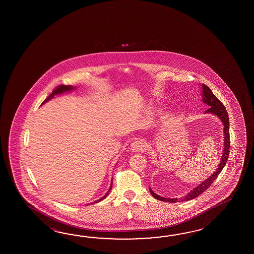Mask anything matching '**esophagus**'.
Wrapping results in <instances>:
<instances>
[{"mask_svg":"<svg viewBox=\"0 0 254 254\" xmlns=\"http://www.w3.org/2000/svg\"><path fill=\"white\" fill-rule=\"evenodd\" d=\"M130 150L132 151H145L148 150V145L144 140L138 139L131 142Z\"/></svg>","mask_w":254,"mask_h":254,"instance_id":"obj_1","label":"esophagus"}]
</instances>
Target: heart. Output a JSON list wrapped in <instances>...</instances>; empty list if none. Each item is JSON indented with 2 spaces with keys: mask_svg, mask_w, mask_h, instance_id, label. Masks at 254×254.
I'll use <instances>...</instances> for the list:
<instances>
[{
  "mask_svg": "<svg viewBox=\"0 0 254 254\" xmlns=\"http://www.w3.org/2000/svg\"><path fill=\"white\" fill-rule=\"evenodd\" d=\"M153 116H154V112H151V111H150V112L148 113V117L151 118V117H153Z\"/></svg>",
  "mask_w": 254,
  "mask_h": 254,
  "instance_id": "heart-1",
  "label": "heart"
}]
</instances>
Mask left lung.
Wrapping results in <instances>:
<instances>
[{"label": "left lung", "mask_w": 254, "mask_h": 254, "mask_svg": "<svg viewBox=\"0 0 254 254\" xmlns=\"http://www.w3.org/2000/svg\"><path fill=\"white\" fill-rule=\"evenodd\" d=\"M202 101L203 103L209 105L210 108L206 111V113H211V114H215L216 116H218L221 119L222 124L224 125V151H223V154L221 157V161L219 164V167L216 170L215 173H213L211 176L209 178L203 181L202 184H200L199 186H197L193 190H191L190 193L186 195L184 198L182 199H167V198H163L156 193H154L151 188H150V192L151 195L157 199V200H162V201H167V202H178V201H182V200H190L191 199H194L197 196L201 194L203 191H205L206 190L208 189L211 186L212 183L215 181L218 175L220 174L223 167L226 164L228 157H229V152H230V124H229V115L227 113L226 108L223 105V103H221V101L216 97L215 95L212 93L211 89L209 87L202 84Z\"/></svg>", "instance_id": "8db88e82"}]
</instances>
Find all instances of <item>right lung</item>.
Masks as SVG:
<instances>
[{"label":"right lung","instance_id":"1","mask_svg":"<svg viewBox=\"0 0 254 254\" xmlns=\"http://www.w3.org/2000/svg\"><path fill=\"white\" fill-rule=\"evenodd\" d=\"M74 89V87L71 86V85H59V86L56 87L55 89H54L53 92L49 95L48 97L46 98L44 101H43V103H46V102H48L49 100H51L52 98H54V95L55 94H61V93H64V92H69L70 90H73ZM112 185H113V182H112V184H111V187H110V189H109L108 191H107V193L103 196V198H101L100 200H96V201H94V202H98V201H100V200H103L104 198H106L107 196H108L109 192H110V190H112Z\"/></svg>","mask_w":254,"mask_h":254}]
</instances>
